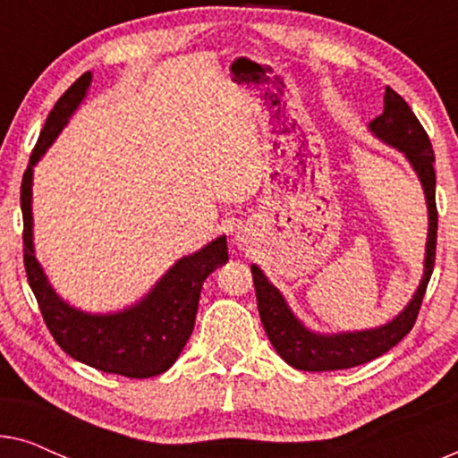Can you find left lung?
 Returning a JSON list of instances; mask_svg holds the SVG:
<instances>
[{
	"label": "left lung",
	"instance_id": "obj_1",
	"mask_svg": "<svg viewBox=\"0 0 458 458\" xmlns=\"http://www.w3.org/2000/svg\"><path fill=\"white\" fill-rule=\"evenodd\" d=\"M369 131L398 152L404 154L412 171L423 187L425 204H428V242H425L423 277L409 304L398 312L392 321L379 327L360 331H340V334H321L312 331L293 315L277 287L267 279L259 265H252L256 300L262 327H265L273 348L287 365L300 371H337L377 359L387 350L396 346L412 329L421 309L425 290H428L431 271L436 262V237H437V210H436V171L434 149L429 137L412 114L409 104L396 91L386 87L384 114L369 123Z\"/></svg>",
	"mask_w": 458,
	"mask_h": 458
}]
</instances>
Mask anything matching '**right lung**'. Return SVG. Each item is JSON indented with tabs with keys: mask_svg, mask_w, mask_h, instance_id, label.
<instances>
[{
	"mask_svg": "<svg viewBox=\"0 0 458 458\" xmlns=\"http://www.w3.org/2000/svg\"><path fill=\"white\" fill-rule=\"evenodd\" d=\"M91 77V72L81 74L55 102L24 171L21 187L24 268L43 321L68 356L104 373L131 379L156 377L173 367L190 340L204 281L229 260L227 235H218L198 252L179 259L140 302L123 310L87 312L58 296L35 256L33 171L85 99Z\"/></svg>",
	"mask_w": 458,
	"mask_h": 458,
	"instance_id": "right-lung-1",
	"label": "right lung"
}]
</instances>
